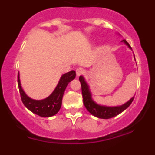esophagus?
<instances>
[{"label": "esophagus", "mask_w": 155, "mask_h": 155, "mask_svg": "<svg viewBox=\"0 0 155 155\" xmlns=\"http://www.w3.org/2000/svg\"><path fill=\"white\" fill-rule=\"evenodd\" d=\"M84 73H85V71H84V68H78L76 69V74L78 77L81 76V75H82V74H84Z\"/></svg>", "instance_id": "obj_1"}]
</instances>
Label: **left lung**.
I'll return each mask as SVG.
<instances>
[{"label": "left lung", "instance_id": "1", "mask_svg": "<svg viewBox=\"0 0 155 155\" xmlns=\"http://www.w3.org/2000/svg\"><path fill=\"white\" fill-rule=\"evenodd\" d=\"M122 42H124L127 46H128L129 48L131 49L130 44L125 39H124ZM79 80H80L81 84L82 96H83V102H84V106L91 114L96 116L98 118L110 119L117 116L120 113H121L122 112H124L126 109H127L130 105L134 98V97H133L130 100H129L128 102H126L124 105H120V106L109 107V106L100 105L97 104L96 102H94L92 98H91V94L89 91V87H88V85L84 81V78L82 76H80Z\"/></svg>", "mask_w": 155, "mask_h": 155}]
</instances>
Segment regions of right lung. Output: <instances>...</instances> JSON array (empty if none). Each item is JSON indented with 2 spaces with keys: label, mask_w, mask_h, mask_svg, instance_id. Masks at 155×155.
<instances>
[{
  "label": "right lung",
  "mask_w": 155,
  "mask_h": 155,
  "mask_svg": "<svg viewBox=\"0 0 155 155\" xmlns=\"http://www.w3.org/2000/svg\"><path fill=\"white\" fill-rule=\"evenodd\" d=\"M76 77V72L71 71L63 75L60 79L58 84L55 90L53 91L50 96L42 100H34L27 96L21 88L19 74H18V84L19 92L21 95V101L25 106L35 114L42 117H50L54 116L59 112L62 105V98L66 87L69 82L74 80Z\"/></svg>",
  "instance_id": "obj_1"
}]
</instances>
